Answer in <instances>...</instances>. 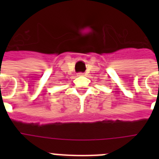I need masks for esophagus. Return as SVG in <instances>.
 <instances>
[{
  "instance_id": "esophagus-1",
  "label": "esophagus",
  "mask_w": 159,
  "mask_h": 159,
  "mask_svg": "<svg viewBox=\"0 0 159 159\" xmlns=\"http://www.w3.org/2000/svg\"><path fill=\"white\" fill-rule=\"evenodd\" d=\"M77 75H78V76H84V72H78V73H77Z\"/></svg>"
}]
</instances>
